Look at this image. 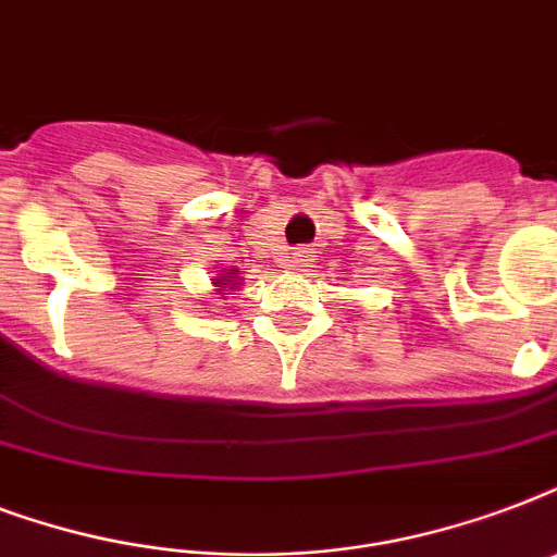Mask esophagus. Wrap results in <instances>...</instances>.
I'll list each match as a JSON object with an SVG mask.
<instances>
[{
    "instance_id": "34e87169",
    "label": "esophagus",
    "mask_w": 557,
    "mask_h": 557,
    "mask_svg": "<svg viewBox=\"0 0 557 557\" xmlns=\"http://www.w3.org/2000/svg\"><path fill=\"white\" fill-rule=\"evenodd\" d=\"M312 262H314V253L309 251V248H300V251L292 253L288 265H292L295 271H309V269H312Z\"/></svg>"
}]
</instances>
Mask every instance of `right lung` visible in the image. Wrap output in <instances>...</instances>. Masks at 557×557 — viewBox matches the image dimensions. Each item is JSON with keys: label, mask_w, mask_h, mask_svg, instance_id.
Segmentation results:
<instances>
[{"label": "right lung", "mask_w": 557, "mask_h": 557, "mask_svg": "<svg viewBox=\"0 0 557 557\" xmlns=\"http://www.w3.org/2000/svg\"><path fill=\"white\" fill-rule=\"evenodd\" d=\"M227 274H236V271H234V269H227V271H225V277H216V286H219V292H225L227 286L234 288V280L227 277Z\"/></svg>", "instance_id": "obj_1"}]
</instances>
